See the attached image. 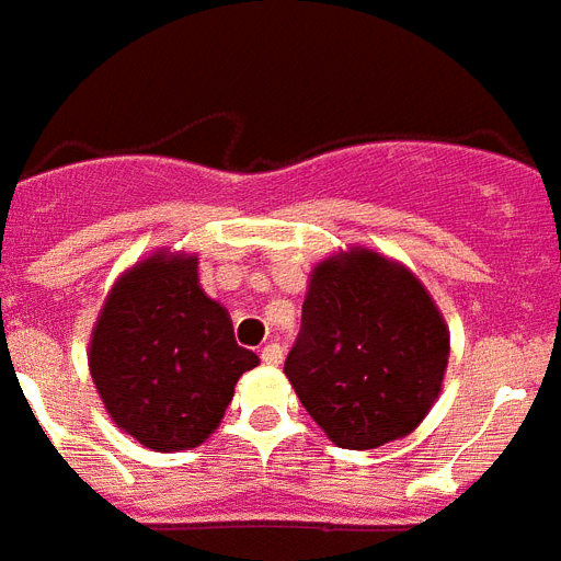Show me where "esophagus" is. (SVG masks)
I'll list each match as a JSON object with an SVG mask.
<instances>
[{"label":"esophagus","instance_id":"34e87169","mask_svg":"<svg viewBox=\"0 0 561 561\" xmlns=\"http://www.w3.org/2000/svg\"><path fill=\"white\" fill-rule=\"evenodd\" d=\"M282 357H285V354H282V345L279 343H267L265 348H262V359H265L267 366H279Z\"/></svg>","mask_w":561,"mask_h":561}]
</instances>
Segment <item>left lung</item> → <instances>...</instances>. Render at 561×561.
<instances>
[{
  "instance_id": "left-lung-1",
  "label": "left lung",
  "mask_w": 561,
  "mask_h": 561,
  "mask_svg": "<svg viewBox=\"0 0 561 561\" xmlns=\"http://www.w3.org/2000/svg\"><path fill=\"white\" fill-rule=\"evenodd\" d=\"M446 363V322L409 267L366 248L313 267L285 375L336 446L407 438L435 407Z\"/></svg>"
}]
</instances>
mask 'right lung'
I'll return each instance as SVG.
<instances>
[{"label": "right lung", "instance_id": "obj_1", "mask_svg": "<svg viewBox=\"0 0 561 561\" xmlns=\"http://www.w3.org/2000/svg\"><path fill=\"white\" fill-rule=\"evenodd\" d=\"M259 357L236 343L225 305L198 285L193 253L158 250L108 290L89 371L112 421L154 453L193 449L216 432L239 377Z\"/></svg>", "mask_w": 561, "mask_h": 561}]
</instances>
